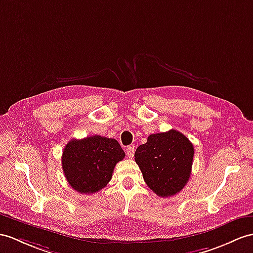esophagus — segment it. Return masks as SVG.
Masks as SVG:
<instances>
[{"instance_id": "esophagus-1", "label": "esophagus", "mask_w": 253, "mask_h": 253, "mask_svg": "<svg viewBox=\"0 0 253 253\" xmlns=\"http://www.w3.org/2000/svg\"><path fill=\"white\" fill-rule=\"evenodd\" d=\"M134 151H135V148H134V146H128L127 148H126V156H127V158H130V159H132L133 158V156H134Z\"/></svg>"}]
</instances>
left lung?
Returning <instances> with one entry per match:
<instances>
[{
  "mask_svg": "<svg viewBox=\"0 0 253 253\" xmlns=\"http://www.w3.org/2000/svg\"><path fill=\"white\" fill-rule=\"evenodd\" d=\"M134 156L147 186L161 198H169L187 184L194 147L182 133L169 130L149 135Z\"/></svg>",
  "mask_w": 253,
  "mask_h": 253,
  "instance_id": "left-lung-1",
  "label": "left lung"
}]
</instances>
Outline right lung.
I'll use <instances>...</instances> for the list:
<instances>
[{"instance_id": "obj_1", "label": "right lung", "mask_w": 253, "mask_h": 253, "mask_svg": "<svg viewBox=\"0 0 253 253\" xmlns=\"http://www.w3.org/2000/svg\"><path fill=\"white\" fill-rule=\"evenodd\" d=\"M125 157L116 139L94 135L67 143L62 155V169L74 190L93 194L110 181L116 164Z\"/></svg>"}]
</instances>
